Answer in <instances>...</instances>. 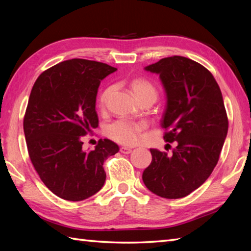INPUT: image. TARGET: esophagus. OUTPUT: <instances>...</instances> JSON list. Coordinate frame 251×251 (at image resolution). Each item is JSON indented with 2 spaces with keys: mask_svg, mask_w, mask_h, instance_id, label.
Returning a JSON list of instances; mask_svg holds the SVG:
<instances>
[{
  "mask_svg": "<svg viewBox=\"0 0 251 251\" xmlns=\"http://www.w3.org/2000/svg\"><path fill=\"white\" fill-rule=\"evenodd\" d=\"M120 151H121V153H123V154H129V153H131V149H129V148H126V147H122L121 149H120Z\"/></svg>",
  "mask_w": 251,
  "mask_h": 251,
  "instance_id": "34e87169",
  "label": "esophagus"
}]
</instances>
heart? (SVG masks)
Segmentation results:
<instances>
[{
	"label": "heart",
	"instance_id": "obj_1",
	"mask_svg": "<svg viewBox=\"0 0 251 251\" xmlns=\"http://www.w3.org/2000/svg\"><path fill=\"white\" fill-rule=\"evenodd\" d=\"M131 89L135 93L136 97L139 101L147 98H151L155 101L157 97V90L152 83L143 78H136L131 82ZM112 93V87L105 88L100 94L98 99L99 108H104L110 95ZM146 129V124L142 122H135L126 119H120L112 123L105 129V134L111 139L125 146H132L139 141L142 131Z\"/></svg>",
	"mask_w": 251,
	"mask_h": 251
}]
</instances>
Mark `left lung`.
<instances>
[{
	"label": "left lung",
	"mask_w": 251,
	"mask_h": 251,
	"mask_svg": "<svg viewBox=\"0 0 251 251\" xmlns=\"http://www.w3.org/2000/svg\"><path fill=\"white\" fill-rule=\"evenodd\" d=\"M161 78L167 97L164 139L176 141L172 155L151 149L143 183L164 199H181L205 182L219 161L228 121L219 85L199 62L182 56L163 58L145 68Z\"/></svg>",
	"instance_id": "8db88e82"
}]
</instances>
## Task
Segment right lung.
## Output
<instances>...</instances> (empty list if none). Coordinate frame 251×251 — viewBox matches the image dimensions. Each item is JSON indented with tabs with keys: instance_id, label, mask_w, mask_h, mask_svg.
<instances>
[{
	"instance_id": "obj_1",
	"label": "right lung",
	"mask_w": 251,
	"mask_h": 251,
	"mask_svg": "<svg viewBox=\"0 0 251 251\" xmlns=\"http://www.w3.org/2000/svg\"><path fill=\"white\" fill-rule=\"evenodd\" d=\"M117 70L106 63L71 59L47 69L32 87L24 119L29 156L52 193L71 201L86 200L102 188L103 163L119 152L109 139L92 151L82 137L98 127L96 112L100 82Z\"/></svg>"
}]
</instances>
